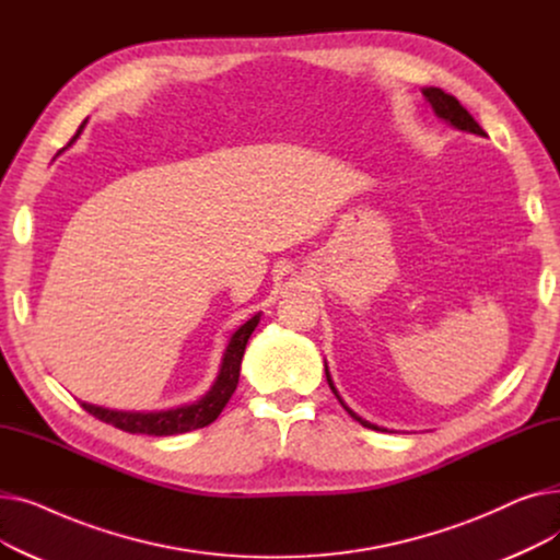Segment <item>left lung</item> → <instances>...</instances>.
<instances>
[{"label": "left lung", "mask_w": 560, "mask_h": 560, "mask_svg": "<svg viewBox=\"0 0 560 560\" xmlns=\"http://www.w3.org/2000/svg\"><path fill=\"white\" fill-rule=\"evenodd\" d=\"M422 95L427 97V102L431 104V108H433V113L440 117V120H443L445 125H450V127H454V129H458V131H465V133H475V136H481V138H486V131L479 127V122L475 120L472 115H469L463 106H460V102L454 97V95H447L445 91H440V88H433V85H429V88H422ZM325 374H327V381H329V388L334 390V395L338 397V401L342 404V408L347 410V413L354 418L357 422H361L363 427H368V429H374V431H388V429H384V427H376V424H372V422H368V420H363L361 416H357L354 410H351L345 401H342V397L338 395V390H336V386H334V378H331V374H329V365H327V361H325Z\"/></svg>", "instance_id": "8db88e82"}]
</instances>
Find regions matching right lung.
I'll return each mask as SVG.
<instances>
[{
    "label": "right lung",
    "instance_id": "obj_1",
    "mask_svg": "<svg viewBox=\"0 0 560 560\" xmlns=\"http://www.w3.org/2000/svg\"><path fill=\"white\" fill-rule=\"evenodd\" d=\"M85 122H88V117L81 122L74 138L68 142V147H72L77 142ZM68 147H63L61 152H66ZM61 152H58V154H61ZM260 315L262 313H256L254 317H249L245 322V325H241L229 336L226 347L222 351V359H220L218 376L213 378L211 388L206 390L199 399H195L190 404L174 406V408H165V410H117V408H104V406L88 404V401H81V406L88 410V413L95 416L97 420H102L106 424H113V427L122 429V431H129V433L176 435V433H188V431H195V429L209 427L211 422L218 420V416L222 413V408L229 404L231 395L235 393V386H238L245 347H247L249 336L258 327Z\"/></svg>",
    "mask_w": 560,
    "mask_h": 560
}]
</instances>
